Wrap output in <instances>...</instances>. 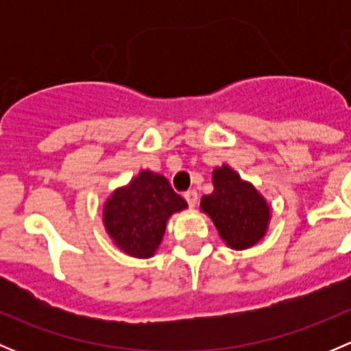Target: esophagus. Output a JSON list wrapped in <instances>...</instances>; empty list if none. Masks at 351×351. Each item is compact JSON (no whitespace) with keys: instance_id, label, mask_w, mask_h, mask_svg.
I'll use <instances>...</instances> for the list:
<instances>
[{"instance_id":"1","label":"esophagus","mask_w":351,"mask_h":351,"mask_svg":"<svg viewBox=\"0 0 351 351\" xmlns=\"http://www.w3.org/2000/svg\"><path fill=\"white\" fill-rule=\"evenodd\" d=\"M185 200L189 202L190 207H195L197 202H198V193H197V190H189V192H185Z\"/></svg>"}]
</instances>
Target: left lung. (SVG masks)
Instances as JSON below:
<instances>
[{"mask_svg":"<svg viewBox=\"0 0 351 351\" xmlns=\"http://www.w3.org/2000/svg\"><path fill=\"white\" fill-rule=\"evenodd\" d=\"M214 192L202 197V210L214 221L219 234L232 250H246L267 232L270 207L251 183L229 166L214 169Z\"/></svg>","mask_w":351,"mask_h":351,"instance_id":"1","label":"left lung"}]
</instances>
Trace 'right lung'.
<instances>
[{
    "instance_id": "add662e5",
    "label": "right lung",
    "mask_w": 351,
    "mask_h": 351,
    "mask_svg": "<svg viewBox=\"0 0 351 351\" xmlns=\"http://www.w3.org/2000/svg\"><path fill=\"white\" fill-rule=\"evenodd\" d=\"M185 198L168 180L153 171H141L127 186L113 192L105 204L104 221L110 238L127 254L149 258L158 250L173 212L186 208Z\"/></svg>"
}]
</instances>
